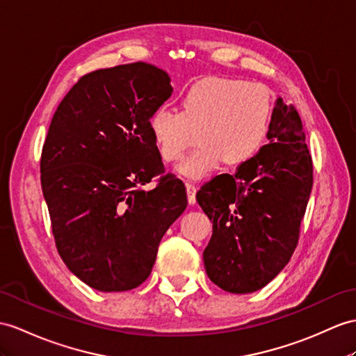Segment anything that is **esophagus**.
<instances>
[{
	"instance_id": "34e87169",
	"label": "esophagus",
	"mask_w": 356,
	"mask_h": 356,
	"mask_svg": "<svg viewBox=\"0 0 356 356\" xmlns=\"http://www.w3.org/2000/svg\"><path fill=\"white\" fill-rule=\"evenodd\" d=\"M186 188H187L188 204H195L196 202V186L192 183H186Z\"/></svg>"
}]
</instances>
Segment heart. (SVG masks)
Masks as SVG:
<instances>
[{
  "label": "heart",
  "instance_id": "heart-1",
  "mask_svg": "<svg viewBox=\"0 0 356 356\" xmlns=\"http://www.w3.org/2000/svg\"><path fill=\"white\" fill-rule=\"evenodd\" d=\"M181 111L159 107L149 131L163 160L178 161L190 146L201 143L178 166L181 175L202 178L225 160L240 164L261 146L272 116V102L261 86L229 78H202L179 97Z\"/></svg>",
  "mask_w": 356,
  "mask_h": 356
}]
</instances>
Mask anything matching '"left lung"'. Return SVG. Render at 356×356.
Instances as JSON below:
<instances>
[{"label":"left lung","mask_w":356,"mask_h":356,"mask_svg":"<svg viewBox=\"0 0 356 356\" xmlns=\"http://www.w3.org/2000/svg\"><path fill=\"white\" fill-rule=\"evenodd\" d=\"M267 138L236 175L222 173L196 193L213 223L207 275L234 294L263 289L287 266L313 188V161L293 104L276 99Z\"/></svg>","instance_id":"1"}]
</instances>
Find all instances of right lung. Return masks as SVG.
<instances>
[{
  "label": "right lung",
  "mask_w": 356,
  "mask_h": 356,
  "mask_svg": "<svg viewBox=\"0 0 356 356\" xmlns=\"http://www.w3.org/2000/svg\"><path fill=\"white\" fill-rule=\"evenodd\" d=\"M170 76L137 62L81 76L58 104L43 143L40 183L56 246L98 291L136 289L187 207L186 186L164 172L149 118L172 95Z\"/></svg>",
  "instance_id": "right-lung-1"
}]
</instances>
